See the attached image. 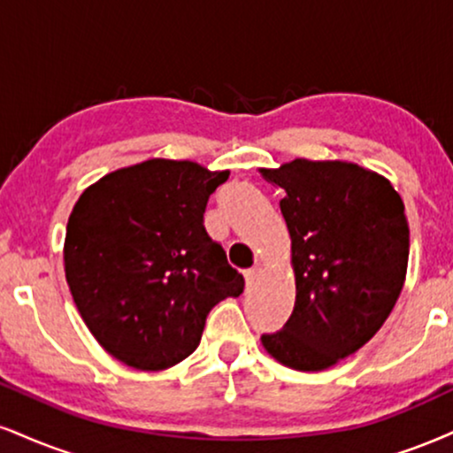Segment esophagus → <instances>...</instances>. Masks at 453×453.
Listing matches in <instances>:
<instances>
[{
  "label": "esophagus",
  "mask_w": 453,
  "mask_h": 453,
  "mask_svg": "<svg viewBox=\"0 0 453 453\" xmlns=\"http://www.w3.org/2000/svg\"><path fill=\"white\" fill-rule=\"evenodd\" d=\"M257 276H259L257 265H255V268H249L247 272H244V280H247V285H253V282L257 280Z\"/></svg>",
  "instance_id": "obj_1"
}]
</instances>
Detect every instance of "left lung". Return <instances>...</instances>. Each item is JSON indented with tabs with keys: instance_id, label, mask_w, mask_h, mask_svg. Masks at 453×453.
<instances>
[{
	"instance_id": "8db88e82",
	"label": "left lung",
	"mask_w": 453,
	"mask_h": 453,
	"mask_svg": "<svg viewBox=\"0 0 453 453\" xmlns=\"http://www.w3.org/2000/svg\"><path fill=\"white\" fill-rule=\"evenodd\" d=\"M285 189L296 308L280 331L261 335L276 361L320 372L367 344L405 282L410 227L390 181L350 162L297 160L261 168Z\"/></svg>"
}]
</instances>
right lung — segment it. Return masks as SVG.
Wrapping results in <instances>:
<instances>
[{
	"label": "right lung",
	"mask_w": 453,
	"mask_h": 453,
	"mask_svg": "<svg viewBox=\"0 0 453 453\" xmlns=\"http://www.w3.org/2000/svg\"><path fill=\"white\" fill-rule=\"evenodd\" d=\"M227 177L154 157L105 174L71 211V296L96 342L128 367L181 363L198 348L211 310L244 291L204 227L206 203Z\"/></svg>",
	"instance_id": "add662e5"
}]
</instances>
